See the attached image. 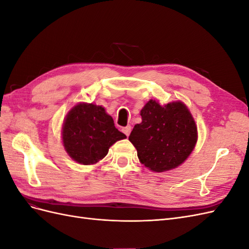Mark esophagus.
Wrapping results in <instances>:
<instances>
[{"mask_svg": "<svg viewBox=\"0 0 249 249\" xmlns=\"http://www.w3.org/2000/svg\"><path fill=\"white\" fill-rule=\"evenodd\" d=\"M122 131H123V133L125 134V136H130V134H131V125H126V126L123 127Z\"/></svg>", "mask_w": 249, "mask_h": 249, "instance_id": "34e87169", "label": "esophagus"}]
</instances>
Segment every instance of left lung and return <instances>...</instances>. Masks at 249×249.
<instances>
[{
    "instance_id": "1",
    "label": "left lung",
    "mask_w": 249,
    "mask_h": 249,
    "mask_svg": "<svg viewBox=\"0 0 249 249\" xmlns=\"http://www.w3.org/2000/svg\"><path fill=\"white\" fill-rule=\"evenodd\" d=\"M142 122L135 124L129 137L139 161L155 172L178 167L191 155L197 142V126L186 105H161L149 100L140 111Z\"/></svg>"
}]
</instances>
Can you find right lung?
<instances>
[{
    "label": "right lung",
    "mask_w": 249,
    "mask_h": 249,
    "mask_svg": "<svg viewBox=\"0 0 249 249\" xmlns=\"http://www.w3.org/2000/svg\"><path fill=\"white\" fill-rule=\"evenodd\" d=\"M61 136L66 153L82 165L100 162L110 146L126 138L105 108L92 103L74 105L64 118Z\"/></svg>",
    "instance_id": "obj_1"
}]
</instances>
